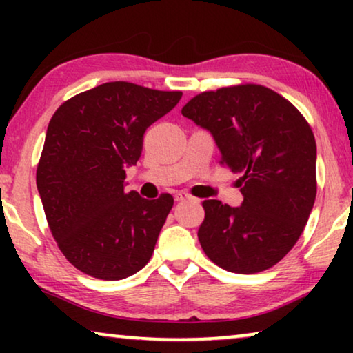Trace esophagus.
I'll return each instance as SVG.
<instances>
[{
  "mask_svg": "<svg viewBox=\"0 0 353 353\" xmlns=\"http://www.w3.org/2000/svg\"><path fill=\"white\" fill-rule=\"evenodd\" d=\"M190 199H192V197H191V194H188L186 191H180V192H176V194H175V201H176V202H180V201H190Z\"/></svg>",
  "mask_w": 353,
  "mask_h": 353,
  "instance_id": "34e87169",
  "label": "esophagus"
}]
</instances>
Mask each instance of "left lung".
I'll use <instances>...</instances> for the list:
<instances>
[{"mask_svg": "<svg viewBox=\"0 0 353 353\" xmlns=\"http://www.w3.org/2000/svg\"><path fill=\"white\" fill-rule=\"evenodd\" d=\"M181 114L215 139L221 163L239 173V207L204 201L197 238L207 257L233 273L276 265L297 243L316 196V143L302 114L270 88L205 91Z\"/></svg>", "mask_w": 353, "mask_h": 353, "instance_id": "1", "label": "left lung"}]
</instances>
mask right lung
Returning <instances> with one entry per match:
<instances>
[{
	"instance_id": "obj_1",
	"label": "right lung",
	"mask_w": 353,
	"mask_h": 353,
	"mask_svg": "<svg viewBox=\"0 0 353 353\" xmlns=\"http://www.w3.org/2000/svg\"><path fill=\"white\" fill-rule=\"evenodd\" d=\"M181 94L109 81L65 101L52 115L37 188L57 245L80 272L115 281L151 259L173 197L149 201L125 192V168L137 165L148 127Z\"/></svg>"
}]
</instances>
